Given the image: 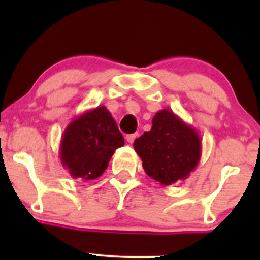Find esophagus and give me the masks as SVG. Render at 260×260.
I'll list each match as a JSON object with an SVG mask.
<instances>
[{"label":"esophagus","instance_id":"34e87169","mask_svg":"<svg viewBox=\"0 0 260 260\" xmlns=\"http://www.w3.org/2000/svg\"><path fill=\"white\" fill-rule=\"evenodd\" d=\"M136 137H137V135H136V133H133V135L125 136V140H127L128 143H133V141L136 140Z\"/></svg>","mask_w":260,"mask_h":260}]
</instances>
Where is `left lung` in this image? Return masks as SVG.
Segmentation results:
<instances>
[{
  "mask_svg": "<svg viewBox=\"0 0 260 260\" xmlns=\"http://www.w3.org/2000/svg\"><path fill=\"white\" fill-rule=\"evenodd\" d=\"M145 172L161 185L185 180L201 158V138L198 131L170 109L154 114L152 128L135 141Z\"/></svg>",
  "mask_w": 260,
  "mask_h": 260,
  "instance_id": "obj_1",
  "label": "left lung"
}]
</instances>
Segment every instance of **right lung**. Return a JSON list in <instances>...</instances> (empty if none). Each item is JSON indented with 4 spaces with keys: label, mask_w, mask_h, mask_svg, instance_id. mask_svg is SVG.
I'll use <instances>...</instances> for the list:
<instances>
[{
    "label": "right lung",
    "mask_w": 260,
    "mask_h": 260,
    "mask_svg": "<svg viewBox=\"0 0 260 260\" xmlns=\"http://www.w3.org/2000/svg\"><path fill=\"white\" fill-rule=\"evenodd\" d=\"M124 138L111 112L99 106L75 117L60 142V161L73 179L95 180L106 171Z\"/></svg>",
    "instance_id": "add662e5"
}]
</instances>
